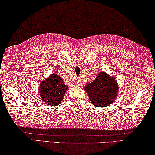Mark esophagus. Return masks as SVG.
<instances>
[{
    "label": "esophagus",
    "mask_w": 155,
    "mask_h": 155,
    "mask_svg": "<svg viewBox=\"0 0 155 155\" xmlns=\"http://www.w3.org/2000/svg\"><path fill=\"white\" fill-rule=\"evenodd\" d=\"M76 85H78V86L81 85V83H80L79 81H77V82H76Z\"/></svg>",
    "instance_id": "esophagus-1"
}]
</instances>
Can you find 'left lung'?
I'll return each instance as SVG.
<instances>
[{
	"instance_id": "left-lung-1",
	"label": "left lung",
	"mask_w": 155,
	"mask_h": 155,
	"mask_svg": "<svg viewBox=\"0 0 155 155\" xmlns=\"http://www.w3.org/2000/svg\"><path fill=\"white\" fill-rule=\"evenodd\" d=\"M118 85L115 78L104 72L98 73L95 80L85 87L92 104L105 107L111 104L117 96Z\"/></svg>"
}]
</instances>
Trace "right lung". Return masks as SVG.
Returning <instances> with one entry per match:
<instances>
[{
    "instance_id": "right-lung-1",
    "label": "right lung",
    "mask_w": 155,
    "mask_h": 155,
    "mask_svg": "<svg viewBox=\"0 0 155 155\" xmlns=\"http://www.w3.org/2000/svg\"><path fill=\"white\" fill-rule=\"evenodd\" d=\"M68 89V87L64 83L63 79L53 73L41 82L39 93L45 103L57 106L63 102Z\"/></svg>"
}]
</instances>
